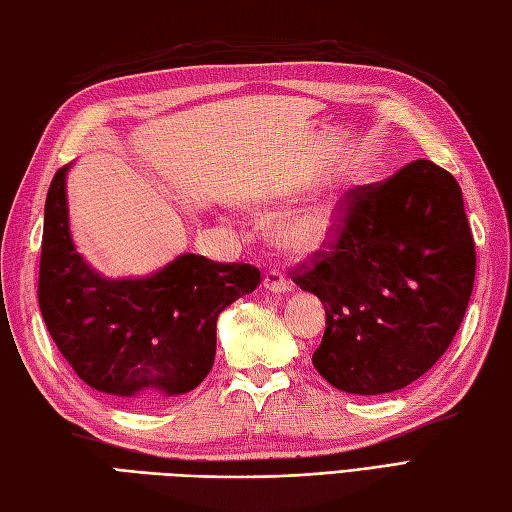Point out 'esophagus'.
Instances as JSON below:
<instances>
[{"label": "esophagus", "mask_w": 512, "mask_h": 512, "mask_svg": "<svg viewBox=\"0 0 512 512\" xmlns=\"http://www.w3.org/2000/svg\"><path fill=\"white\" fill-rule=\"evenodd\" d=\"M263 284H265V289L271 291V293H286V291H291V282L286 280V278L282 276V271H278V269L267 271Z\"/></svg>", "instance_id": "34e87169"}]
</instances>
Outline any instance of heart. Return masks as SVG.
Returning <instances> with one entry per match:
<instances>
[{
	"mask_svg": "<svg viewBox=\"0 0 512 512\" xmlns=\"http://www.w3.org/2000/svg\"><path fill=\"white\" fill-rule=\"evenodd\" d=\"M339 219L334 202L308 206L286 215L276 228V243L291 254H310L330 239Z\"/></svg>",
	"mask_w": 512,
	"mask_h": 512,
	"instance_id": "obj_1",
	"label": "heart"
}]
</instances>
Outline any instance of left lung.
<instances>
[{
  "mask_svg": "<svg viewBox=\"0 0 512 512\" xmlns=\"http://www.w3.org/2000/svg\"><path fill=\"white\" fill-rule=\"evenodd\" d=\"M336 210L330 239L289 271L326 306L313 365L347 393L404 389L450 347L473 291L463 191L450 171L415 160L347 191Z\"/></svg>",
  "mask_w": 512,
  "mask_h": 512,
  "instance_id": "8db88e82",
  "label": "left lung"
}]
</instances>
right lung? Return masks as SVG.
Wrapping results in <instances>:
<instances>
[{
  "mask_svg": "<svg viewBox=\"0 0 512 512\" xmlns=\"http://www.w3.org/2000/svg\"><path fill=\"white\" fill-rule=\"evenodd\" d=\"M62 167L49 184L39 306L67 363L93 389L152 406L195 389L215 363L217 317L260 284V269L184 254L145 280H104L71 243Z\"/></svg>",
  "mask_w": 512,
  "mask_h": 512,
  "instance_id": "1",
  "label": "right lung"
}]
</instances>
